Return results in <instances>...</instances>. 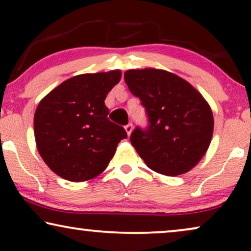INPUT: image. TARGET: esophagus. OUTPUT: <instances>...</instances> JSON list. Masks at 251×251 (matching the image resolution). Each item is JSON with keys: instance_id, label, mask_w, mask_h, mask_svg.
Instances as JSON below:
<instances>
[{"instance_id": "34e87169", "label": "esophagus", "mask_w": 251, "mask_h": 251, "mask_svg": "<svg viewBox=\"0 0 251 251\" xmlns=\"http://www.w3.org/2000/svg\"><path fill=\"white\" fill-rule=\"evenodd\" d=\"M125 129H126V133H128V136L131 135V132H132V129H133V126H132V123H129V125H126V126H125Z\"/></svg>"}]
</instances>
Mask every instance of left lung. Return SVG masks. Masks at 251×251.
<instances>
[{
    "instance_id": "1",
    "label": "left lung",
    "mask_w": 251,
    "mask_h": 251,
    "mask_svg": "<svg viewBox=\"0 0 251 251\" xmlns=\"http://www.w3.org/2000/svg\"><path fill=\"white\" fill-rule=\"evenodd\" d=\"M130 92L145 107L149 126H136L130 142L146 166L166 176L190 171L210 145L214 116L200 92L167 71L125 73Z\"/></svg>"
}]
</instances>
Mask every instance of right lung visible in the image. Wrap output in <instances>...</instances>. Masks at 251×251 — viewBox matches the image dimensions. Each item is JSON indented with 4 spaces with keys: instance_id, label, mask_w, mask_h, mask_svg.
<instances>
[{
    "instance_id": "add662e5",
    "label": "right lung",
    "mask_w": 251,
    "mask_h": 251,
    "mask_svg": "<svg viewBox=\"0 0 251 251\" xmlns=\"http://www.w3.org/2000/svg\"><path fill=\"white\" fill-rule=\"evenodd\" d=\"M121 72L82 74L68 78L48 94L34 115L40 155L64 179L84 181L108 166L126 130L107 119V94Z\"/></svg>"
}]
</instances>
